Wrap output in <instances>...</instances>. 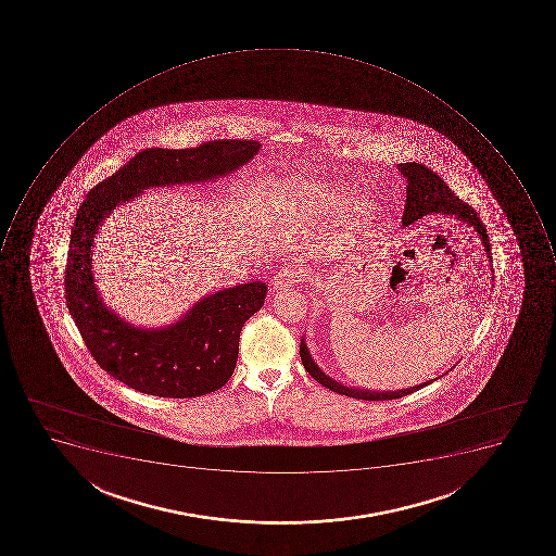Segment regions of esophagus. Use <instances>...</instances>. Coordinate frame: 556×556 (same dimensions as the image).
<instances>
[{"label":"esophagus","instance_id":"esophagus-1","mask_svg":"<svg viewBox=\"0 0 556 556\" xmlns=\"http://www.w3.org/2000/svg\"><path fill=\"white\" fill-rule=\"evenodd\" d=\"M304 278H306V275H304L302 269H298V267H285V269H281V271L275 276L273 289H289V287H293V285L301 283Z\"/></svg>","mask_w":556,"mask_h":556}]
</instances>
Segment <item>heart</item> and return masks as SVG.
<instances>
[{
  "mask_svg": "<svg viewBox=\"0 0 556 556\" xmlns=\"http://www.w3.org/2000/svg\"><path fill=\"white\" fill-rule=\"evenodd\" d=\"M344 202V189L328 184H311L304 189V200L299 203V211L306 214L327 215L337 211ZM372 205L368 198H351L341 207V217L348 220H362L370 212Z\"/></svg>",
  "mask_w": 556,
  "mask_h": 556,
  "instance_id": "obj_1",
  "label": "heart"
}]
</instances>
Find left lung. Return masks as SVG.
<instances>
[{
    "instance_id": "obj_1",
    "label": "left lung",
    "mask_w": 556,
    "mask_h": 556,
    "mask_svg": "<svg viewBox=\"0 0 556 556\" xmlns=\"http://www.w3.org/2000/svg\"><path fill=\"white\" fill-rule=\"evenodd\" d=\"M399 170L402 172L403 177L407 179V200H405V211H403L402 224L407 228L410 224L416 220L422 219L425 215L429 214H448L455 215L457 219L463 223L472 226L475 231L478 232L481 243L485 247L486 258L489 263H492V252H490V240L486 235V228L478 217L477 212L472 211L468 203L460 202L459 198L455 197L442 177H438L431 168L420 163H400ZM302 365L306 368L315 381L319 384L325 386L327 390L333 391V393L344 394L350 399L367 400V402H382V400H396L407 394L414 393L425 388V386L431 384L437 379L431 381L422 382V384L410 386L407 390L399 391H372L363 390V388H354V386H344L342 382H337L332 377L321 370L316 365L315 359L311 356L309 350H307L306 339L302 336L301 348Z\"/></svg>"
}]
</instances>
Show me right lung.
<instances>
[{
	"instance_id": "add662e5",
	"label": "right lung",
	"mask_w": 556,
	"mask_h": 556,
	"mask_svg": "<svg viewBox=\"0 0 556 556\" xmlns=\"http://www.w3.org/2000/svg\"><path fill=\"white\" fill-rule=\"evenodd\" d=\"M255 140H212L191 149L151 148L90 189L71 229L67 309L102 370L162 399H194L223 388L237 367L241 328L264 306L263 281L235 285L194 302L174 324L131 325L105 306L92 271L93 238L114 208L149 188L211 182L258 153Z\"/></svg>"
}]
</instances>
